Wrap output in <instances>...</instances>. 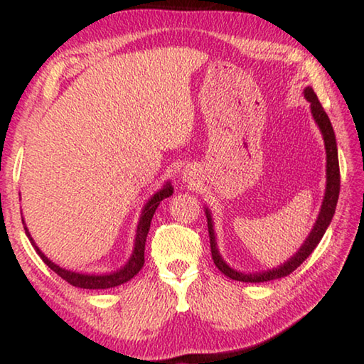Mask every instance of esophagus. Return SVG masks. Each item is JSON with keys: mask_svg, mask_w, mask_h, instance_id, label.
Returning <instances> with one entry per match:
<instances>
[{"mask_svg": "<svg viewBox=\"0 0 364 364\" xmlns=\"http://www.w3.org/2000/svg\"><path fill=\"white\" fill-rule=\"evenodd\" d=\"M186 175H188V173H184V176H186Z\"/></svg>", "mask_w": 364, "mask_h": 364, "instance_id": "obj_1", "label": "esophagus"}]
</instances>
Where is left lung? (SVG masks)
<instances>
[{"label":"left lung","mask_w":364,"mask_h":364,"mask_svg":"<svg viewBox=\"0 0 364 364\" xmlns=\"http://www.w3.org/2000/svg\"><path fill=\"white\" fill-rule=\"evenodd\" d=\"M304 95L306 97V101L310 102L311 107V115L315 122L318 123L319 130L323 133V139H324V147H326V193H324V199H323V205L321 210H319L318 220L315 226H313L311 232L308 234L306 241L304 245L295 252V255L289 258V260L281 264L278 268L268 269V271H262V273H241V271L232 269L231 267H228L225 263L223 258H221L218 247H217V241H215V231H213V221H212V215L208 208H205V215H207V226H208V237H210V249H212V258L213 263L217 264V268L221 271V273L226 274L228 278H231L234 281H242V282H264V281H273V279H279L284 278V276L291 274L292 271L297 269L301 263L306 260V257L315 250L316 245L321 241L326 230L331 223L332 217L336 213V205L338 200V191H341V170H338V157H337V143H336V134L334 130H332L331 120L328 114L324 112V109L321 106V102L318 101V96L313 88L306 86L304 90Z\"/></svg>","instance_id":"1"}]
</instances>
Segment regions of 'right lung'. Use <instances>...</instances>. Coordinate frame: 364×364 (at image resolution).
I'll list each match as a JSON object with an SVG mask.
<instances>
[{
	"instance_id": "add662e5",
	"label": "right lung",
	"mask_w": 364,
	"mask_h": 364,
	"mask_svg": "<svg viewBox=\"0 0 364 364\" xmlns=\"http://www.w3.org/2000/svg\"><path fill=\"white\" fill-rule=\"evenodd\" d=\"M171 194H173V188H171L170 183H167L162 189L159 191V193L154 194L151 199L147 200V204L143 208V213H141L138 230H136V237H134V249H133V254L130 257V260L127 262L125 267H122L120 269H117V271H114V273H109V274H83V273H75V271L60 268L59 264L53 263L38 247H36L33 239L30 237L27 228H26V232H27V236L30 239V242H32V245L35 247L36 254L41 257V260L45 262L48 267L51 268L58 276H60V278H63L64 281L69 282V284L80 287V289H110V287H117V286L123 284V282L130 281L133 276H136L139 273V269L143 268V264H144V245H146L147 232H149V228H151V220L154 217V213H156V208L159 207L160 202H162L164 199H167V197H170Z\"/></svg>"
}]
</instances>
